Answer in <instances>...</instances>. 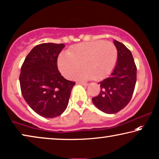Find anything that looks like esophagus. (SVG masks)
<instances>
[{"mask_svg": "<svg viewBox=\"0 0 159 159\" xmlns=\"http://www.w3.org/2000/svg\"><path fill=\"white\" fill-rule=\"evenodd\" d=\"M79 84H82V85H84V86H88L89 84L87 82H84V81H79Z\"/></svg>", "mask_w": 159, "mask_h": 159, "instance_id": "1", "label": "esophagus"}]
</instances>
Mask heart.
Segmentation results:
<instances>
[{"label": "heart", "instance_id": "b5f03b06", "mask_svg": "<svg viewBox=\"0 0 159 159\" xmlns=\"http://www.w3.org/2000/svg\"><path fill=\"white\" fill-rule=\"evenodd\" d=\"M117 57V50L113 42H87L73 47L68 53H62L58 58V67L65 77L70 78L82 64L85 68L73 75V79H102L112 70Z\"/></svg>", "mask_w": 159, "mask_h": 159}]
</instances>
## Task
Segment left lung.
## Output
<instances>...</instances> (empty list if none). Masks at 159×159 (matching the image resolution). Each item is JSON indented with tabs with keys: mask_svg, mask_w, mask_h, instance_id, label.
<instances>
[{
	"mask_svg": "<svg viewBox=\"0 0 159 159\" xmlns=\"http://www.w3.org/2000/svg\"><path fill=\"white\" fill-rule=\"evenodd\" d=\"M117 50V62L109 78L99 82V95L92 98L98 109L107 114L120 111L128 104L133 97L137 79V67L130 50L115 40Z\"/></svg>",
	"mask_w": 159,
	"mask_h": 159,
	"instance_id": "left-lung-1",
	"label": "left lung"
}]
</instances>
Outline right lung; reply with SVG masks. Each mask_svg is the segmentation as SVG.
I'll use <instances>...</instances> for the list:
<instances>
[{
  "label": "right lung",
  "instance_id": "obj_1",
  "mask_svg": "<svg viewBox=\"0 0 159 159\" xmlns=\"http://www.w3.org/2000/svg\"><path fill=\"white\" fill-rule=\"evenodd\" d=\"M64 44L42 43L26 57L19 75L24 99L36 113L46 118L60 116L68 106L74 81L66 80L57 68Z\"/></svg>",
  "mask_w": 159,
  "mask_h": 159
}]
</instances>
